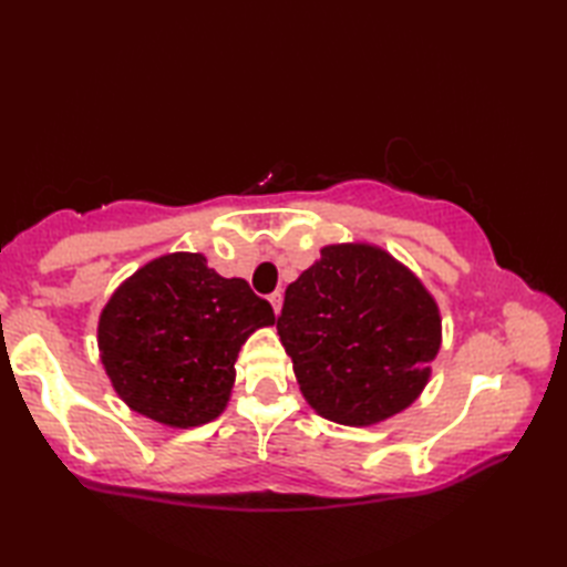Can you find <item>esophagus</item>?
Wrapping results in <instances>:
<instances>
[{"label": "esophagus", "mask_w": 567, "mask_h": 567, "mask_svg": "<svg viewBox=\"0 0 567 567\" xmlns=\"http://www.w3.org/2000/svg\"><path fill=\"white\" fill-rule=\"evenodd\" d=\"M268 299H270V305H272V309H275V315H280V309H282V292L275 290Z\"/></svg>", "instance_id": "esophagus-1"}]
</instances>
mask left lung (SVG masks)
Returning <instances> with one entry per match:
<instances>
[{
    "mask_svg": "<svg viewBox=\"0 0 567 567\" xmlns=\"http://www.w3.org/2000/svg\"><path fill=\"white\" fill-rule=\"evenodd\" d=\"M277 333L321 416L368 426L424 390L441 346L439 307L388 252L327 246L285 290Z\"/></svg>",
    "mask_w": 567,
    "mask_h": 567,
    "instance_id": "left-lung-1",
    "label": "left lung"
}]
</instances>
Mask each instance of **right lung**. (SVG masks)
I'll list each match as a JSON object with an SVG mask.
<instances>
[{"label":"right lung","mask_w":567,"mask_h":567,"mask_svg":"<svg viewBox=\"0 0 567 567\" xmlns=\"http://www.w3.org/2000/svg\"><path fill=\"white\" fill-rule=\"evenodd\" d=\"M270 323V302L246 280H226L199 252H173L128 277L104 307L102 363L134 412L199 426L224 412L240 346Z\"/></svg>","instance_id":"1"}]
</instances>
